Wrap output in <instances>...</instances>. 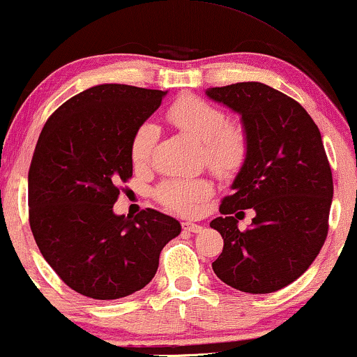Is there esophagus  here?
<instances>
[{"instance_id": "1", "label": "esophagus", "mask_w": 357, "mask_h": 357, "mask_svg": "<svg viewBox=\"0 0 357 357\" xmlns=\"http://www.w3.org/2000/svg\"><path fill=\"white\" fill-rule=\"evenodd\" d=\"M183 229L186 231V233H199L201 229H203V226H199V225H196V222H183Z\"/></svg>"}]
</instances>
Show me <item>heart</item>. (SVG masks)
<instances>
[{
	"label": "heart",
	"instance_id": "heart-1",
	"mask_svg": "<svg viewBox=\"0 0 357 357\" xmlns=\"http://www.w3.org/2000/svg\"><path fill=\"white\" fill-rule=\"evenodd\" d=\"M166 121L183 135L201 144L204 161L216 174L231 176L246 161L249 137L241 123L226 121L220 106L197 96H183L166 111ZM158 131L151 123L136 128L131 137L130 154L135 166L151 160ZM206 179H167L158 188V199L179 214H195L211 196Z\"/></svg>",
	"mask_w": 357,
	"mask_h": 357
}]
</instances>
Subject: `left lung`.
I'll return each instance as SVG.
<instances>
[{
    "label": "left lung",
    "instance_id": "8db88e82",
    "mask_svg": "<svg viewBox=\"0 0 357 357\" xmlns=\"http://www.w3.org/2000/svg\"><path fill=\"white\" fill-rule=\"evenodd\" d=\"M206 94L241 116L249 137L233 195L209 225L225 239L213 271L243 293H274L306 271L328 236L334 188L321 132L298 101L268 84L248 81ZM244 208L257 216L239 231Z\"/></svg>",
    "mask_w": 357,
    "mask_h": 357
}]
</instances>
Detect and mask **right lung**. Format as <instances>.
Returning <instances> with one entry per match:
<instances>
[{
	"mask_svg": "<svg viewBox=\"0 0 357 357\" xmlns=\"http://www.w3.org/2000/svg\"><path fill=\"white\" fill-rule=\"evenodd\" d=\"M167 91L98 84L63 102L43 128L28 173L29 226L43 257L76 293L109 301L143 289L161 249L181 233L174 218L143 209L118 216L132 176L131 137Z\"/></svg>",
	"mask_w": 357,
	"mask_h": 357,
	"instance_id": "obj_1",
	"label": "right lung"
}]
</instances>
